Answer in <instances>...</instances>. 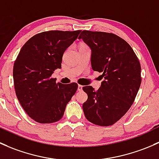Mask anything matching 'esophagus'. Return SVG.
Returning a JSON list of instances; mask_svg holds the SVG:
<instances>
[{"label": "esophagus", "mask_w": 159, "mask_h": 159, "mask_svg": "<svg viewBox=\"0 0 159 159\" xmlns=\"http://www.w3.org/2000/svg\"><path fill=\"white\" fill-rule=\"evenodd\" d=\"M82 90H83V86L79 85V86H78V91H82Z\"/></svg>", "instance_id": "1"}]
</instances>
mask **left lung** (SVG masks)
<instances>
[{"mask_svg":"<svg viewBox=\"0 0 159 159\" xmlns=\"http://www.w3.org/2000/svg\"><path fill=\"white\" fill-rule=\"evenodd\" d=\"M79 39L91 48L92 68L104 78L98 90L83 87L88 96L84 115L95 125H112L135 101L142 82L139 60L131 46L112 33L83 30Z\"/></svg>","mask_w":159,"mask_h":159,"instance_id":"obj_1","label":"left lung"}]
</instances>
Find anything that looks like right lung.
Masks as SVG:
<instances>
[{
	"label": "right lung",
	"mask_w": 159,
	"mask_h": 159,
	"mask_svg": "<svg viewBox=\"0 0 159 159\" xmlns=\"http://www.w3.org/2000/svg\"><path fill=\"white\" fill-rule=\"evenodd\" d=\"M81 30H49L39 33L22 47L14 64L16 96L26 113L39 123H53L64 114L78 84L56 83L51 77L61 68L65 50Z\"/></svg>",
	"instance_id": "right-lung-1"
}]
</instances>
